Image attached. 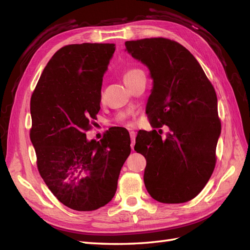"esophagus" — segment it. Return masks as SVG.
Masks as SVG:
<instances>
[{
  "instance_id": "esophagus-1",
  "label": "esophagus",
  "mask_w": 250,
  "mask_h": 250,
  "mask_svg": "<svg viewBox=\"0 0 250 250\" xmlns=\"http://www.w3.org/2000/svg\"><path fill=\"white\" fill-rule=\"evenodd\" d=\"M135 138H137V133H135L134 131H131L130 132V139H131V149L133 150L134 148V144H135Z\"/></svg>"
}]
</instances>
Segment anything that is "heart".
I'll return each instance as SVG.
<instances>
[{
  "label": "heart",
  "instance_id": "obj_1",
  "mask_svg": "<svg viewBox=\"0 0 250 250\" xmlns=\"http://www.w3.org/2000/svg\"><path fill=\"white\" fill-rule=\"evenodd\" d=\"M142 71H140V70H137V69H132V70H129V71H127L125 74H124V76H123V80H124V82H127V81H129V80H131L135 75H138L139 73H141Z\"/></svg>",
  "mask_w": 250,
  "mask_h": 250
}]
</instances>
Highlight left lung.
Wrapping results in <instances>:
<instances>
[{
  "label": "left lung",
  "instance_id": "obj_1",
  "mask_svg": "<svg viewBox=\"0 0 250 250\" xmlns=\"http://www.w3.org/2000/svg\"><path fill=\"white\" fill-rule=\"evenodd\" d=\"M125 47L150 72L151 123L169 127L165 140L155 130L138 132L134 150L146 158L145 187L160 202H187L201 192L215 168L221 133L215 89L197 59L176 42L145 39Z\"/></svg>",
  "mask_w": 250,
  "mask_h": 250
}]
</instances>
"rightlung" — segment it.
<instances>
[{"label":"right lung","instance_id":"add662e5","mask_svg":"<svg viewBox=\"0 0 250 250\" xmlns=\"http://www.w3.org/2000/svg\"><path fill=\"white\" fill-rule=\"evenodd\" d=\"M113 43L69 44L44 67L31 97L30 140L37 168L65 207L95 210L116 194L120 171L130 154L129 133L88 141L85 131L100 110L101 87Z\"/></svg>","mask_w":250,"mask_h":250}]
</instances>
